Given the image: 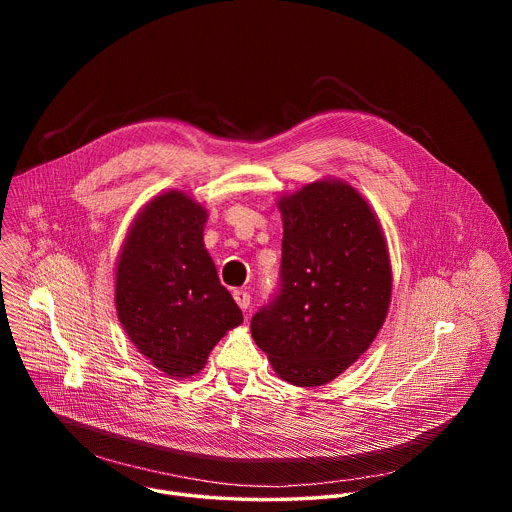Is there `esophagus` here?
Returning <instances> with one entry per match:
<instances>
[{
    "instance_id": "esophagus-1",
    "label": "esophagus",
    "mask_w": 512,
    "mask_h": 512,
    "mask_svg": "<svg viewBox=\"0 0 512 512\" xmlns=\"http://www.w3.org/2000/svg\"><path fill=\"white\" fill-rule=\"evenodd\" d=\"M233 296H235V302L239 304L241 310H247L251 306V294L247 289H235Z\"/></svg>"
}]
</instances>
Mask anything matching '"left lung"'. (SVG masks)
<instances>
[{"label":"left lung","instance_id":"left-lung-1","mask_svg":"<svg viewBox=\"0 0 512 512\" xmlns=\"http://www.w3.org/2000/svg\"><path fill=\"white\" fill-rule=\"evenodd\" d=\"M279 208V283L251 318V334L283 381L318 387L346 371L381 330L391 302L389 255L373 210L348 184H308Z\"/></svg>","mask_w":512,"mask_h":512}]
</instances>
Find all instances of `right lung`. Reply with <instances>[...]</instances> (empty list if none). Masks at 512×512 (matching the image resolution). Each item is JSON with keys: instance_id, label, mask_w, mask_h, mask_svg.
<instances>
[{"instance_id": "right-lung-1", "label": "right lung", "mask_w": 512, "mask_h": 512, "mask_svg": "<svg viewBox=\"0 0 512 512\" xmlns=\"http://www.w3.org/2000/svg\"><path fill=\"white\" fill-rule=\"evenodd\" d=\"M206 210L166 192L141 210L125 239L117 277L119 322L141 354L170 377L202 371L214 344L243 322L202 243Z\"/></svg>"}]
</instances>
